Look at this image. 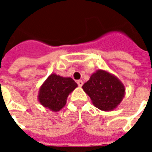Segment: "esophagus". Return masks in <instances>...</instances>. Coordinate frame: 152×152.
Segmentation results:
<instances>
[{"instance_id":"1","label":"esophagus","mask_w":152,"mask_h":152,"mask_svg":"<svg viewBox=\"0 0 152 152\" xmlns=\"http://www.w3.org/2000/svg\"><path fill=\"white\" fill-rule=\"evenodd\" d=\"M77 83L79 87H81L83 85V81H81V80H78V81H77Z\"/></svg>"}]
</instances>
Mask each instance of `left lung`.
<instances>
[{
  "label": "left lung",
  "instance_id": "1",
  "mask_svg": "<svg viewBox=\"0 0 152 152\" xmlns=\"http://www.w3.org/2000/svg\"><path fill=\"white\" fill-rule=\"evenodd\" d=\"M92 104L104 111H113L120 104L125 94L123 83L115 75L104 70H98L82 86Z\"/></svg>",
  "mask_w": 152,
  "mask_h": 152
}]
</instances>
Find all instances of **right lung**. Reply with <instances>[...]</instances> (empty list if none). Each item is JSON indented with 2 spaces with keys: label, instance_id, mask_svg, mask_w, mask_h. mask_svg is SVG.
I'll return each instance as SVG.
<instances>
[{
  "label": "right lung",
  "instance_id": "right-lung-1",
  "mask_svg": "<svg viewBox=\"0 0 152 152\" xmlns=\"http://www.w3.org/2000/svg\"><path fill=\"white\" fill-rule=\"evenodd\" d=\"M77 87L71 77L51 74L40 87L37 99L41 105L57 112L65 106L67 97Z\"/></svg>",
  "mask_w": 152,
  "mask_h": 152
}]
</instances>
